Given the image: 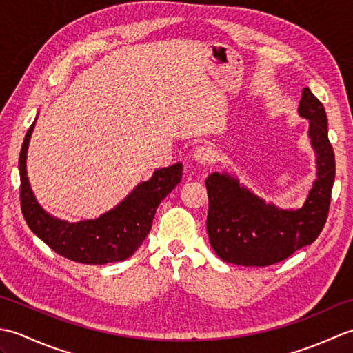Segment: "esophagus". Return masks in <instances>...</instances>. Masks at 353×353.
<instances>
[{
	"instance_id": "1",
	"label": "esophagus",
	"mask_w": 353,
	"mask_h": 353,
	"mask_svg": "<svg viewBox=\"0 0 353 353\" xmlns=\"http://www.w3.org/2000/svg\"><path fill=\"white\" fill-rule=\"evenodd\" d=\"M192 157L194 161L201 165H211L215 161V150L209 144L199 145L196 150H194Z\"/></svg>"
}]
</instances>
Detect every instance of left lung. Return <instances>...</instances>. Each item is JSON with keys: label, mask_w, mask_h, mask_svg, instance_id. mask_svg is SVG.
Listing matches in <instances>:
<instances>
[{"label": "left lung", "mask_w": 353, "mask_h": 353, "mask_svg": "<svg viewBox=\"0 0 353 353\" xmlns=\"http://www.w3.org/2000/svg\"><path fill=\"white\" fill-rule=\"evenodd\" d=\"M299 115L308 119V138L316 153V181L299 209H282L259 197L230 172L206 179L208 235L224 262L265 267L316 241L323 229L335 179L334 148L327 138V117L310 88H303Z\"/></svg>", "instance_id": "left-lung-1"}]
</instances>
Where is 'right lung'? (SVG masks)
Masks as SVG:
<instances>
[{"mask_svg":"<svg viewBox=\"0 0 353 353\" xmlns=\"http://www.w3.org/2000/svg\"><path fill=\"white\" fill-rule=\"evenodd\" d=\"M36 119L22 142L18 162L21 209L28 228L57 254L80 264L103 265L130 258L152 229L157 206L181 183L182 162L156 170L147 182L138 183L129 196L99 219L70 223L45 211L30 186L27 152Z\"/></svg>","mask_w":353,"mask_h":353,"instance_id":"obj_1","label":"right lung"}]
</instances>
